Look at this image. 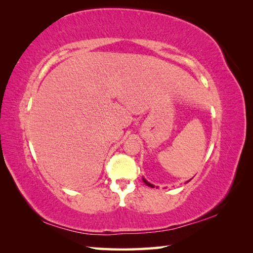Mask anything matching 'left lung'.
Instances as JSON below:
<instances>
[{
  "label": "left lung",
  "instance_id": "left-lung-1",
  "mask_svg": "<svg viewBox=\"0 0 253 253\" xmlns=\"http://www.w3.org/2000/svg\"><path fill=\"white\" fill-rule=\"evenodd\" d=\"M142 180H143V182H144V184H146L147 186L151 187V188H154V187H155L153 184H151V182H149V181H148L146 178H143V177H142ZM188 181H189V180H188ZM188 181H187V182H188Z\"/></svg>",
  "mask_w": 253,
  "mask_h": 253
}]
</instances>
